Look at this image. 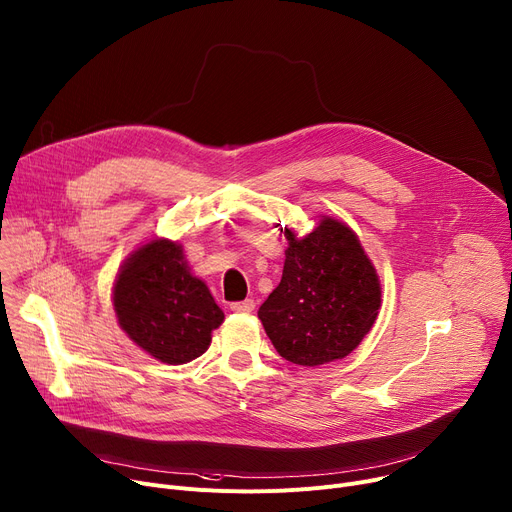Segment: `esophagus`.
I'll return each instance as SVG.
<instances>
[{"label":"esophagus","mask_w":512,"mask_h":512,"mask_svg":"<svg viewBox=\"0 0 512 512\" xmlns=\"http://www.w3.org/2000/svg\"><path fill=\"white\" fill-rule=\"evenodd\" d=\"M230 311H234V313H253L255 311V300L247 298V300H241V302H232Z\"/></svg>","instance_id":"obj_1"}]
</instances>
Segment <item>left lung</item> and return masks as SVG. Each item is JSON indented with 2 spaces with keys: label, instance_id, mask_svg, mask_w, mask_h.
Instances as JSON below:
<instances>
[{
  "label": "left lung",
  "instance_id": "1",
  "mask_svg": "<svg viewBox=\"0 0 512 512\" xmlns=\"http://www.w3.org/2000/svg\"><path fill=\"white\" fill-rule=\"evenodd\" d=\"M288 249L278 288L259 319L278 354L300 366L346 358L381 309V284L358 236L342 222H323L304 238L286 228Z\"/></svg>",
  "mask_w": 512,
  "mask_h": 512
}]
</instances>
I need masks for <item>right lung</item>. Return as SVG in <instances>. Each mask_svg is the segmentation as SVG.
Returning a JSON list of instances; mask_svg holds the SVG:
<instances>
[{
  "label": "right lung",
  "instance_id": "right-lung-1",
  "mask_svg": "<svg viewBox=\"0 0 512 512\" xmlns=\"http://www.w3.org/2000/svg\"><path fill=\"white\" fill-rule=\"evenodd\" d=\"M113 302L125 333L166 364L201 356L224 321L208 286L189 274L183 251L173 241H152L127 259Z\"/></svg>",
  "mask_w": 512,
  "mask_h": 512
}]
</instances>
